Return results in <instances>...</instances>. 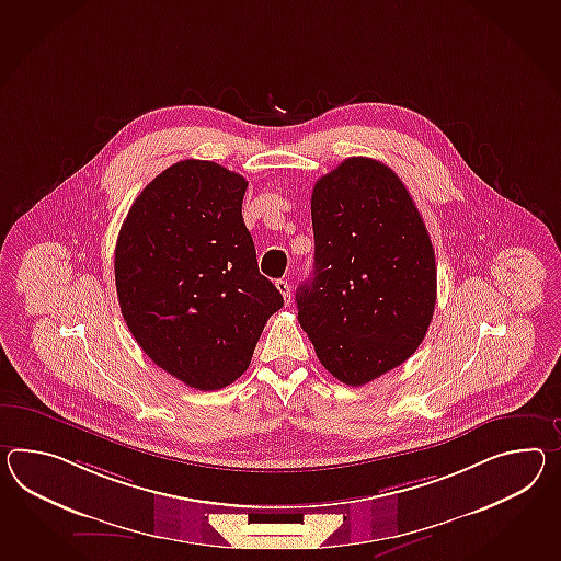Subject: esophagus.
I'll return each instance as SVG.
<instances>
[{
	"instance_id": "esophagus-1",
	"label": "esophagus",
	"mask_w": 561,
	"mask_h": 561,
	"mask_svg": "<svg viewBox=\"0 0 561 561\" xmlns=\"http://www.w3.org/2000/svg\"><path fill=\"white\" fill-rule=\"evenodd\" d=\"M275 287H277V289H279V294L284 296L286 306H289V301H291V287H289V282H287V279H277V282H275Z\"/></svg>"
}]
</instances>
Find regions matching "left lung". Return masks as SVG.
Wrapping results in <instances>:
<instances>
[{
	"label": "left lung",
	"instance_id": "8db88e82",
	"mask_svg": "<svg viewBox=\"0 0 561 561\" xmlns=\"http://www.w3.org/2000/svg\"><path fill=\"white\" fill-rule=\"evenodd\" d=\"M314 274L298 320L324 369L360 387L405 363L436 308V257L424 219L389 165L348 158L312 192Z\"/></svg>",
	"mask_w": 561,
	"mask_h": 561
}]
</instances>
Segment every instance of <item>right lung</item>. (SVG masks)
I'll return each instance as SVG.
<instances>
[{
	"mask_svg": "<svg viewBox=\"0 0 561 561\" xmlns=\"http://www.w3.org/2000/svg\"><path fill=\"white\" fill-rule=\"evenodd\" d=\"M247 180L182 160L137 196L115 245V286L141 351L184 385L217 391L245 373L284 306L243 222Z\"/></svg>",
	"mask_w": 561,
	"mask_h": 561,
	"instance_id": "add662e5",
	"label": "right lung"
}]
</instances>
